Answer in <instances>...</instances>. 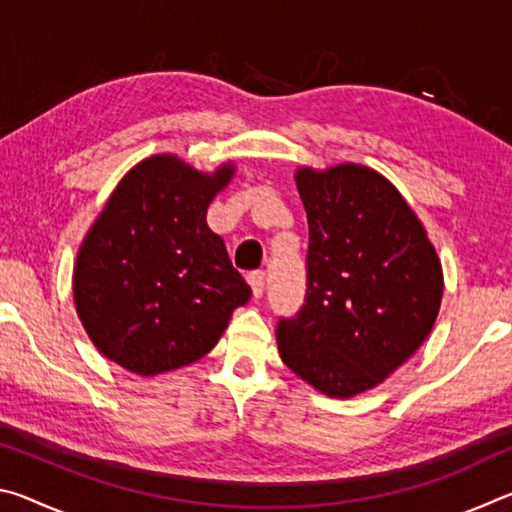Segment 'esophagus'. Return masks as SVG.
Segmentation results:
<instances>
[{"label": "esophagus", "mask_w": 512, "mask_h": 512, "mask_svg": "<svg viewBox=\"0 0 512 512\" xmlns=\"http://www.w3.org/2000/svg\"><path fill=\"white\" fill-rule=\"evenodd\" d=\"M264 282H266L264 271L248 273V284H250V289H253V296H255V298H259V296H262V293H264Z\"/></svg>", "instance_id": "34e87169"}]
</instances>
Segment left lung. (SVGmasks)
<instances>
[{
    "label": "left lung",
    "instance_id": "1",
    "mask_svg": "<svg viewBox=\"0 0 512 512\" xmlns=\"http://www.w3.org/2000/svg\"><path fill=\"white\" fill-rule=\"evenodd\" d=\"M309 221L307 300L280 320L282 361L318 393L348 400L420 348L443 300V266L418 214L363 164L298 167Z\"/></svg>",
    "mask_w": 512,
    "mask_h": 512
}]
</instances>
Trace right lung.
I'll return each instance as SVG.
<instances>
[{"label":"right lung","instance_id":"1","mask_svg":"<svg viewBox=\"0 0 512 512\" xmlns=\"http://www.w3.org/2000/svg\"><path fill=\"white\" fill-rule=\"evenodd\" d=\"M235 171L230 160L198 171L158 153L112 189L85 232L72 277L76 314L103 357L142 377L189 366L250 300L205 219Z\"/></svg>","mask_w":512,"mask_h":512}]
</instances>
